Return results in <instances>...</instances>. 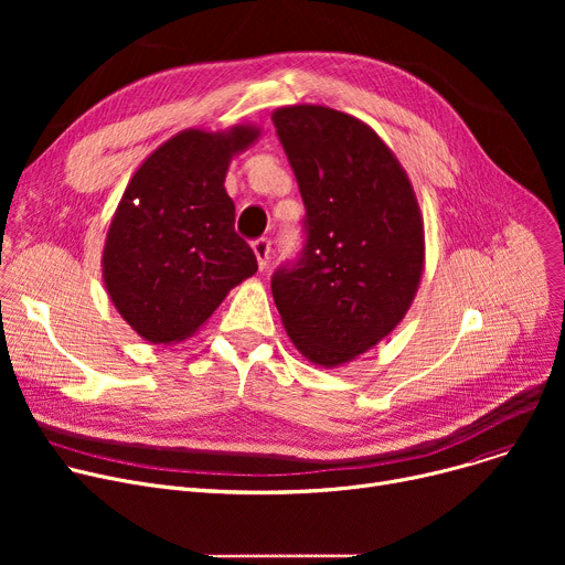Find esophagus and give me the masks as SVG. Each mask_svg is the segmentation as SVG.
Wrapping results in <instances>:
<instances>
[{
	"instance_id": "obj_1",
	"label": "esophagus",
	"mask_w": 565,
	"mask_h": 565,
	"mask_svg": "<svg viewBox=\"0 0 565 565\" xmlns=\"http://www.w3.org/2000/svg\"><path fill=\"white\" fill-rule=\"evenodd\" d=\"M252 249L256 254L258 267L263 270V267L267 265V258H270V241H267V237H258V241L252 243Z\"/></svg>"
}]
</instances>
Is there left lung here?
Masks as SVG:
<instances>
[{"label": "left lung", "instance_id": "left-lung-1", "mask_svg": "<svg viewBox=\"0 0 565 565\" xmlns=\"http://www.w3.org/2000/svg\"><path fill=\"white\" fill-rule=\"evenodd\" d=\"M273 124L307 205V245L273 277L292 345L322 369L369 352L409 311L426 263L424 215L392 148L360 118L288 105Z\"/></svg>", "mask_w": 565, "mask_h": 565}]
</instances>
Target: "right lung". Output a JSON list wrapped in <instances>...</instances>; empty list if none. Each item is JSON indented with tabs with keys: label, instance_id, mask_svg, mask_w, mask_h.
Returning a JSON list of instances; mask_svg holds the SVG:
<instances>
[{
	"label": "right lung",
	"instance_id": "right-lung-1",
	"mask_svg": "<svg viewBox=\"0 0 565 565\" xmlns=\"http://www.w3.org/2000/svg\"><path fill=\"white\" fill-rule=\"evenodd\" d=\"M260 128H188L132 173L103 247V281L116 311L148 343L190 339L249 279L258 263L235 233L224 181Z\"/></svg>",
	"mask_w": 565,
	"mask_h": 565
}]
</instances>
